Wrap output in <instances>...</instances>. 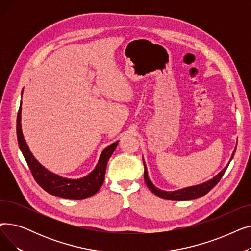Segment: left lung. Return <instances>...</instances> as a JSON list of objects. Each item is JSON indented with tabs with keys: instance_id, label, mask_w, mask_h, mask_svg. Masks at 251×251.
<instances>
[{
	"instance_id": "1",
	"label": "left lung",
	"mask_w": 251,
	"mask_h": 251,
	"mask_svg": "<svg viewBox=\"0 0 251 251\" xmlns=\"http://www.w3.org/2000/svg\"><path fill=\"white\" fill-rule=\"evenodd\" d=\"M236 150V149H235ZM235 153V151L231 156V160L233 159ZM144 165V163H143ZM229 164L226 166V168H224L221 172L214 177L212 180H209L205 183L200 184V185H196V186H192V187H187V188H184V189H180L177 191H163L157 189L156 187L153 186V184L150 181L149 176H148V171L146 168V165H144V181H146L148 187L150 188V190L154 193L155 195H157L159 197H162V199L165 200H171V201H187V200H194L197 199V197H201L205 195L207 192H209L212 190L217 184L219 183V181L221 180V178L223 177L224 173L226 172V170L228 168Z\"/></svg>"
}]
</instances>
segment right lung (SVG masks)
Listing matches in <instances>:
<instances>
[{
  "instance_id": "add662e5",
  "label": "right lung",
  "mask_w": 251,
  "mask_h": 251,
  "mask_svg": "<svg viewBox=\"0 0 251 251\" xmlns=\"http://www.w3.org/2000/svg\"><path fill=\"white\" fill-rule=\"evenodd\" d=\"M21 104L17 114V139L19 148L22 151L24 159L27 163L30 172L36 181V183L41 186L44 190L51 195H56L63 197V199H70V200H82L96 194L100 188L101 187L103 180L105 169H107L108 161L114 152L118 141L111 144L108 148H105L100 157V161L96 169L92 172L78 180H70L65 179L58 175L52 174L46 170L41 164H39L30 152L27 144H26L22 131H21Z\"/></svg>"
}]
</instances>
